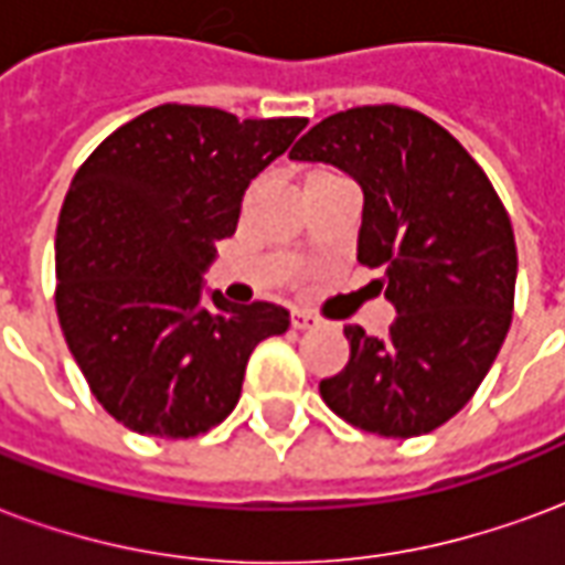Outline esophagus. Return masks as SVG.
<instances>
[{
  "label": "esophagus",
  "mask_w": 565,
  "mask_h": 565,
  "mask_svg": "<svg viewBox=\"0 0 565 565\" xmlns=\"http://www.w3.org/2000/svg\"><path fill=\"white\" fill-rule=\"evenodd\" d=\"M316 324H319V316H312V312H307V310L291 312V328L307 331V328H316Z\"/></svg>",
  "instance_id": "obj_1"
}]
</instances>
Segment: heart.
I'll use <instances>...</instances> for the list:
<instances>
[{
	"label": "heart",
	"instance_id": "heart-1",
	"mask_svg": "<svg viewBox=\"0 0 565 565\" xmlns=\"http://www.w3.org/2000/svg\"><path fill=\"white\" fill-rule=\"evenodd\" d=\"M316 174H328V171H324V168H322V171H312L310 177H316Z\"/></svg>",
	"mask_w": 565,
	"mask_h": 565
}]
</instances>
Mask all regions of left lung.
<instances>
[{
  "label": "left lung",
  "mask_w": 565,
  "mask_h": 565,
  "mask_svg": "<svg viewBox=\"0 0 565 565\" xmlns=\"http://www.w3.org/2000/svg\"><path fill=\"white\" fill-rule=\"evenodd\" d=\"M288 156L364 189L358 262L382 267L397 310L382 340L345 324L352 355L322 401L367 434H430L467 406L512 324L518 249L500 195L455 135L397 105L340 110Z\"/></svg>",
  "instance_id": "obj_1"
}]
</instances>
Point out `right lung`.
<instances>
[{
    "label": "right lung",
    "instance_id": "obj_1",
    "mask_svg": "<svg viewBox=\"0 0 565 565\" xmlns=\"http://www.w3.org/2000/svg\"><path fill=\"white\" fill-rule=\"evenodd\" d=\"M303 126L159 105L77 168L56 225V316L89 391L135 434H207L241 401L255 345L288 331L277 303H201V277L246 186Z\"/></svg>",
    "mask_w": 565,
    "mask_h": 565
}]
</instances>
